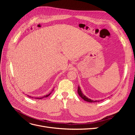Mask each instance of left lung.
Masks as SVG:
<instances>
[{"label": "left lung", "mask_w": 135, "mask_h": 135, "mask_svg": "<svg viewBox=\"0 0 135 135\" xmlns=\"http://www.w3.org/2000/svg\"><path fill=\"white\" fill-rule=\"evenodd\" d=\"M78 93L79 95L85 101L89 102V103H95V102H99V101H97V100L96 101H93V100H91L90 99H88V97H87L85 95H84L83 93L81 92L79 87H78Z\"/></svg>", "instance_id": "8db88e82"}]
</instances>
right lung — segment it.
Masks as SVG:
<instances>
[{
	"label": "right lung",
	"instance_id": "1",
	"mask_svg": "<svg viewBox=\"0 0 135 135\" xmlns=\"http://www.w3.org/2000/svg\"><path fill=\"white\" fill-rule=\"evenodd\" d=\"M52 91H54V90H52ZM51 92L50 93H49L48 95H47L46 96H43V97H40V98H38V97H36V99H43V98H44V97H47L48 96H50V95H51ZM28 97H30V96H28ZM33 98V97H32ZM36 99V98H35Z\"/></svg>",
	"mask_w": 135,
	"mask_h": 135
}]
</instances>
